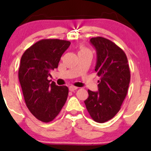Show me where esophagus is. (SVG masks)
<instances>
[{
	"instance_id": "1",
	"label": "esophagus",
	"mask_w": 151,
	"mask_h": 151,
	"mask_svg": "<svg viewBox=\"0 0 151 151\" xmlns=\"http://www.w3.org/2000/svg\"><path fill=\"white\" fill-rule=\"evenodd\" d=\"M78 89L77 87H76V86H70V87H69V89H70V91H75V90H77Z\"/></svg>"
}]
</instances>
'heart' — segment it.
Returning <instances> with one entry per match:
<instances>
[{
  "mask_svg": "<svg viewBox=\"0 0 151 151\" xmlns=\"http://www.w3.org/2000/svg\"><path fill=\"white\" fill-rule=\"evenodd\" d=\"M80 51H84V52H88V51H87V50H86L85 49V48H81V50H80Z\"/></svg>",
  "mask_w": 151,
  "mask_h": 151,
  "instance_id": "heart-1",
  "label": "heart"
}]
</instances>
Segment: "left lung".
Listing matches in <instances>:
<instances>
[{
  "label": "left lung",
  "mask_w": 151,
  "mask_h": 151,
  "mask_svg": "<svg viewBox=\"0 0 151 151\" xmlns=\"http://www.w3.org/2000/svg\"><path fill=\"white\" fill-rule=\"evenodd\" d=\"M90 42L96 52L95 71L100 80L98 91L88 90L84 104L93 121L104 123L121 109L129 89L130 69L125 52L112 41L96 37Z\"/></svg>",
  "instance_id": "1"
}]
</instances>
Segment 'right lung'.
<instances>
[{
	"label": "right lung",
	"mask_w": 151,
	"mask_h": 151,
	"mask_svg": "<svg viewBox=\"0 0 151 151\" xmlns=\"http://www.w3.org/2000/svg\"><path fill=\"white\" fill-rule=\"evenodd\" d=\"M70 44L59 39L41 40L26 50L20 60L18 77L26 106L42 122L52 121L67 101L68 87L51 83L47 77Z\"/></svg>",
	"instance_id": "obj_1"
}]
</instances>
